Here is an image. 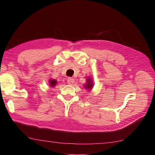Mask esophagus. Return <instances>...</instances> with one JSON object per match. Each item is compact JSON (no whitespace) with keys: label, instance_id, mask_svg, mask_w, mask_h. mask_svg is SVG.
<instances>
[{"label":"esophagus","instance_id":"34e87169","mask_svg":"<svg viewBox=\"0 0 155 155\" xmlns=\"http://www.w3.org/2000/svg\"><path fill=\"white\" fill-rule=\"evenodd\" d=\"M74 83V78L69 77V78H68V79H67V83H68V84L72 85Z\"/></svg>","mask_w":155,"mask_h":155}]
</instances>
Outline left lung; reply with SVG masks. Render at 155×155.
<instances>
[{
    "instance_id": "obj_1",
    "label": "left lung",
    "mask_w": 155,
    "mask_h": 155,
    "mask_svg": "<svg viewBox=\"0 0 155 155\" xmlns=\"http://www.w3.org/2000/svg\"><path fill=\"white\" fill-rule=\"evenodd\" d=\"M84 87L85 88H87V89H89V91L91 89H92V88H93V81H92V79L91 78L88 77L87 78V83L84 84Z\"/></svg>"
}]
</instances>
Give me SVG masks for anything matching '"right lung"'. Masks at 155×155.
<instances>
[{"mask_svg":"<svg viewBox=\"0 0 155 155\" xmlns=\"http://www.w3.org/2000/svg\"><path fill=\"white\" fill-rule=\"evenodd\" d=\"M57 82L56 80H54V79H51L50 81H49V84H50V86L51 87H54L56 84H57Z\"/></svg>","mask_w":155,"mask_h":155,"instance_id":"right-lung-1","label":"right lung"}]
</instances>
